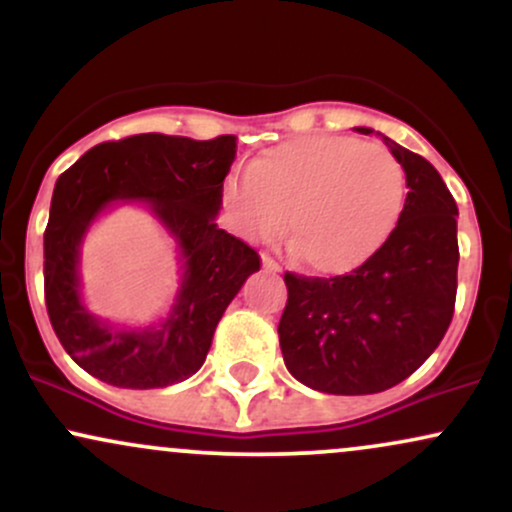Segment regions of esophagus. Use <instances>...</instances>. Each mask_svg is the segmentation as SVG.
I'll list each match as a JSON object with an SVG mask.
<instances>
[{"label":"esophagus","instance_id":"obj_1","mask_svg":"<svg viewBox=\"0 0 512 512\" xmlns=\"http://www.w3.org/2000/svg\"><path fill=\"white\" fill-rule=\"evenodd\" d=\"M262 267H264V269H267V272H272V274H276V272H281V267H279V264H276V262L272 260V257H267V255H264V257H262Z\"/></svg>","mask_w":512,"mask_h":512}]
</instances>
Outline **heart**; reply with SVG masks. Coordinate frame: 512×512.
<instances>
[{"label":"heart","mask_w":512,"mask_h":512,"mask_svg":"<svg viewBox=\"0 0 512 512\" xmlns=\"http://www.w3.org/2000/svg\"><path fill=\"white\" fill-rule=\"evenodd\" d=\"M236 231L264 243L289 231L322 274H344L375 255L407 197V175L390 149L344 134H310L264 151L248 175L223 185Z\"/></svg>","instance_id":"obj_1"}]
</instances>
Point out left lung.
I'll return each instance as SVG.
<instances>
[{"label": "left lung", "instance_id": "obj_1", "mask_svg": "<svg viewBox=\"0 0 512 512\" xmlns=\"http://www.w3.org/2000/svg\"><path fill=\"white\" fill-rule=\"evenodd\" d=\"M383 142L409 187L387 243L349 274H284V363L298 383L327 395H373L407 380L436 351L455 310V199L424 156L387 137Z\"/></svg>", "mask_w": 512, "mask_h": 512}]
</instances>
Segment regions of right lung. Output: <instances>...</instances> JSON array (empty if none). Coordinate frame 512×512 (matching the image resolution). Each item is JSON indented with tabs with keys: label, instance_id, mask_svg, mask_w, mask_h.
Wrapping results in <instances>:
<instances>
[{
	"label": "right lung",
	"instance_id": "obj_1",
	"mask_svg": "<svg viewBox=\"0 0 512 512\" xmlns=\"http://www.w3.org/2000/svg\"><path fill=\"white\" fill-rule=\"evenodd\" d=\"M233 158V134L195 142L151 132L93 146L57 178L45 228V305L64 351L93 378L154 390L202 368L223 310L260 269L248 243L216 226ZM110 201L146 203L179 243L181 291L161 328L117 331L80 303V240Z\"/></svg>",
	"mask_w": 512,
	"mask_h": 512
}]
</instances>
